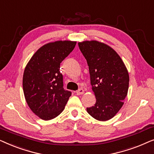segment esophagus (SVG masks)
<instances>
[{
  "mask_svg": "<svg viewBox=\"0 0 154 154\" xmlns=\"http://www.w3.org/2000/svg\"><path fill=\"white\" fill-rule=\"evenodd\" d=\"M75 92H76L77 95H81V94H83L84 93V90L82 89V88H80V89L78 90Z\"/></svg>",
  "mask_w": 154,
  "mask_h": 154,
  "instance_id": "esophagus-1",
  "label": "esophagus"
}]
</instances>
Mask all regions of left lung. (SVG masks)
I'll list each match as a JSON object with an SVG mask.
<instances>
[{"label":"left lung","mask_w":154,"mask_h":154,"mask_svg":"<svg viewBox=\"0 0 154 154\" xmlns=\"http://www.w3.org/2000/svg\"><path fill=\"white\" fill-rule=\"evenodd\" d=\"M79 46L87 60L96 97L94 106L87 108V111L97 121H108L121 109L128 94V69L119 54L106 44L85 41L79 42Z\"/></svg>","instance_id":"8db88e82"}]
</instances>
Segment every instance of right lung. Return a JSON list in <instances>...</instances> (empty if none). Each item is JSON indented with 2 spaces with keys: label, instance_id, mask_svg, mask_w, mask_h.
<instances>
[{
  "label": "right lung",
  "instance_id": "right-lung-1",
  "mask_svg": "<svg viewBox=\"0 0 154 154\" xmlns=\"http://www.w3.org/2000/svg\"><path fill=\"white\" fill-rule=\"evenodd\" d=\"M76 42L57 41L39 48L23 75V90L31 110L44 121L53 119L64 109L71 92L63 88L60 63L74 49Z\"/></svg>",
  "mask_w": 154,
  "mask_h": 154
}]
</instances>
